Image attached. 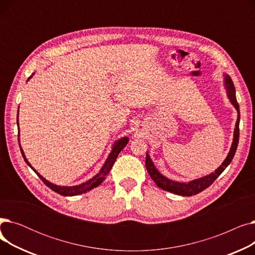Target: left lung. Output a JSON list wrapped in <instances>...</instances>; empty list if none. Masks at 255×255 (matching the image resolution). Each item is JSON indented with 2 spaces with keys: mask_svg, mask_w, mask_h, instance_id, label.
<instances>
[{
  "mask_svg": "<svg viewBox=\"0 0 255 255\" xmlns=\"http://www.w3.org/2000/svg\"><path fill=\"white\" fill-rule=\"evenodd\" d=\"M224 87L226 90V95L227 98L230 99L231 103L234 105L235 109L237 110L238 113V118H237V122H236V128L234 131V139H233V143L231 146V150L227 154L226 158L224 159V161L221 163V165L214 171L211 172L210 175H207L205 177H202L199 179H195L192 180L190 182H177V181H172L168 178H166L165 176H163L161 172H160L156 166L154 165L152 159L150 157V155L146 152V157H145V167L146 170H148L150 177L152 178V180L156 183V185L165 191L175 193L178 195H182V196H192L195 195L199 192H202L203 190L207 189L208 187L215 181L221 173L222 171L230 165V163L232 162V160L236 154L237 148H238V143H239V135H240V130H239V124H240V109H239V104L237 101V97H236V90H235V86L233 80L231 78L230 75L224 74Z\"/></svg>",
  "mask_w": 255,
  "mask_h": 255,
  "instance_id": "8db88e82",
  "label": "left lung"
}]
</instances>
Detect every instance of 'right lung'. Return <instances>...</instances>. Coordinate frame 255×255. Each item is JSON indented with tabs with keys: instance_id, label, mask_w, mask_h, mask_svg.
<instances>
[{
	"instance_id": "obj_1",
	"label": "right lung",
	"mask_w": 255,
	"mask_h": 255,
	"mask_svg": "<svg viewBox=\"0 0 255 255\" xmlns=\"http://www.w3.org/2000/svg\"><path fill=\"white\" fill-rule=\"evenodd\" d=\"M33 74H34V73H33ZM33 74L29 77V79L33 76ZM29 79H28V80H29ZM18 110H19V107H18ZM16 123H17V127H18V143H19V148H20L21 155H22V157H23V159H24L25 163L28 164V165L37 173V176L42 180V182L48 187V188H50L51 190H53L55 192H57V193H59V194H61V195H63V196H74V195H78V194H83V193H86V192H88V191L94 189V188H95V187H98V186L104 181L105 177L110 173V171H111L113 165L115 164V161H116V159H117L118 155L120 154V152L125 148V145H126V144L128 143V141H129V138H128L127 136H124V137H122V138L118 139V140L114 143L113 148H112V151H111L109 157L106 158L103 166L101 167V169L99 170V172L97 173V175L94 176L92 179L88 180V181L85 182V183H82V184H79V185H75V186H59V185H56V184H52V183H50L49 181H47L46 179H44V178H43L41 175H40V173L31 165V163L28 161V159L25 158V155H24V153H23V151H22V149H21L20 141H19L18 112H17Z\"/></svg>"
}]
</instances>
